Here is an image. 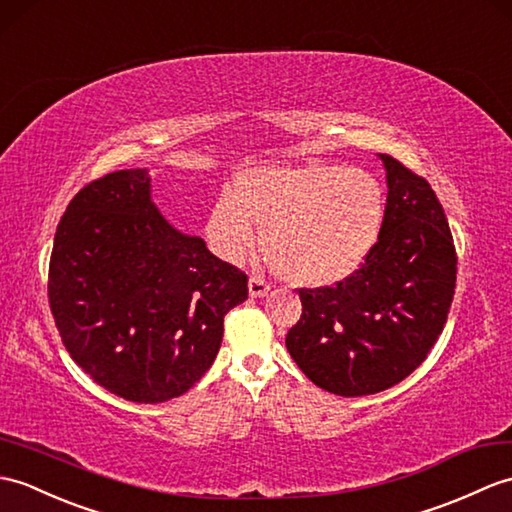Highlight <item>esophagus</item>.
<instances>
[{"mask_svg":"<svg viewBox=\"0 0 512 512\" xmlns=\"http://www.w3.org/2000/svg\"><path fill=\"white\" fill-rule=\"evenodd\" d=\"M270 292V285L259 279V277H251L248 279V294H251V299H261V296H266Z\"/></svg>","mask_w":512,"mask_h":512,"instance_id":"34e87169","label":"esophagus"}]
</instances>
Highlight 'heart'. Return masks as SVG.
<instances>
[{
    "label": "heart",
    "instance_id": "b5f03b06",
    "mask_svg": "<svg viewBox=\"0 0 512 512\" xmlns=\"http://www.w3.org/2000/svg\"><path fill=\"white\" fill-rule=\"evenodd\" d=\"M281 275L307 288L344 281L371 255L384 224V192L358 168L307 161L261 165L237 176L207 220L213 251L240 261L257 244Z\"/></svg>",
    "mask_w": 512,
    "mask_h": 512
}]
</instances>
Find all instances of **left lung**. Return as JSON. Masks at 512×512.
<instances>
[{"label": "left lung", "instance_id": "obj_1", "mask_svg": "<svg viewBox=\"0 0 512 512\" xmlns=\"http://www.w3.org/2000/svg\"><path fill=\"white\" fill-rule=\"evenodd\" d=\"M382 233L360 270L334 288L299 290L292 360L340 397L375 395L406 379L432 351L456 288V248L443 205L423 176L388 154Z\"/></svg>", "mask_w": 512, "mask_h": 512}]
</instances>
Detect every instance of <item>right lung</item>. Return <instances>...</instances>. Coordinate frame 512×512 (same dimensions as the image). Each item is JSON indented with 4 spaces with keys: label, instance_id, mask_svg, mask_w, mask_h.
I'll return each instance as SVG.
<instances>
[{
    "label": "right lung",
    "instance_id": "obj_1",
    "mask_svg": "<svg viewBox=\"0 0 512 512\" xmlns=\"http://www.w3.org/2000/svg\"><path fill=\"white\" fill-rule=\"evenodd\" d=\"M47 296L65 349L95 384L161 403L209 371L248 279L163 218L148 170H120L71 198Z\"/></svg>",
    "mask_w": 512,
    "mask_h": 512
}]
</instances>
